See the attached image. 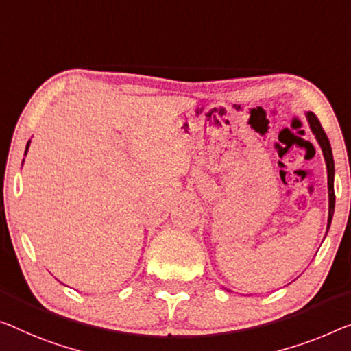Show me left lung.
Listing matches in <instances>:
<instances>
[{"instance_id":"left-lung-1","label":"left lung","mask_w":351,"mask_h":351,"mask_svg":"<svg viewBox=\"0 0 351 351\" xmlns=\"http://www.w3.org/2000/svg\"><path fill=\"white\" fill-rule=\"evenodd\" d=\"M307 123H309V128L312 134L315 135V140L320 145L323 158L326 162V171H328V226H326V233L329 227H331L332 214H334V205H336V197H334V159H332V149L331 145H329V140L326 137L325 130H323L320 121L312 112L306 113Z\"/></svg>"}]
</instances>
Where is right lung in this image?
<instances>
[{
	"mask_svg": "<svg viewBox=\"0 0 351 351\" xmlns=\"http://www.w3.org/2000/svg\"><path fill=\"white\" fill-rule=\"evenodd\" d=\"M29 143H31V140H28V143H26V149H25V156H26V153H28V148H29ZM25 160V159H23ZM22 165H23V162H22Z\"/></svg>",
	"mask_w": 351,
	"mask_h": 351,
	"instance_id": "1",
	"label": "right lung"
}]
</instances>
